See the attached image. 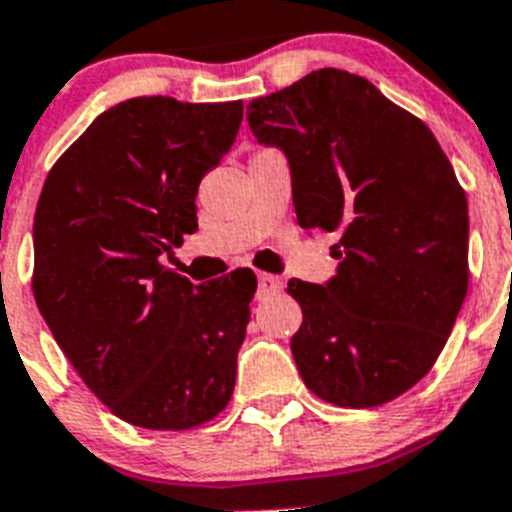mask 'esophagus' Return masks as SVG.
I'll list each match as a JSON object with an SVG mask.
<instances>
[{"instance_id": "obj_1", "label": "esophagus", "mask_w": 512, "mask_h": 512, "mask_svg": "<svg viewBox=\"0 0 512 512\" xmlns=\"http://www.w3.org/2000/svg\"><path fill=\"white\" fill-rule=\"evenodd\" d=\"M277 292H282V279L274 277V274H266V271H261V274H259V295L266 297V295H277Z\"/></svg>"}]
</instances>
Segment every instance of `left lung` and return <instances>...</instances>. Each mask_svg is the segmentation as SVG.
<instances>
[{"mask_svg": "<svg viewBox=\"0 0 512 512\" xmlns=\"http://www.w3.org/2000/svg\"><path fill=\"white\" fill-rule=\"evenodd\" d=\"M292 171L297 223L336 233L338 274L292 279V356L307 390L377 408L431 372L469 287L467 194L423 120L372 81L320 69L248 104Z\"/></svg>", "mask_w": 512, "mask_h": 512, "instance_id": "left-lung-1", "label": "left lung"}]
</instances>
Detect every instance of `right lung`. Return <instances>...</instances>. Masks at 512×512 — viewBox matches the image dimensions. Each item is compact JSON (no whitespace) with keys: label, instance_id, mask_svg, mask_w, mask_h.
<instances>
[{"label":"right lung","instance_id":"obj_1","mask_svg":"<svg viewBox=\"0 0 512 512\" xmlns=\"http://www.w3.org/2000/svg\"><path fill=\"white\" fill-rule=\"evenodd\" d=\"M241 120V99H128L71 143L40 192V315L89 390L138 428H197L233 395L256 277L192 284L161 256L197 230L202 176Z\"/></svg>","mask_w":512,"mask_h":512}]
</instances>
